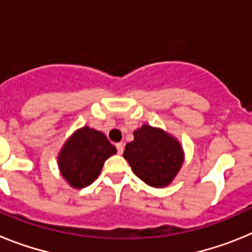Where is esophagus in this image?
Returning <instances> with one entry per match:
<instances>
[{
	"instance_id": "34e87169",
	"label": "esophagus",
	"mask_w": 252,
	"mask_h": 252,
	"mask_svg": "<svg viewBox=\"0 0 252 252\" xmlns=\"http://www.w3.org/2000/svg\"><path fill=\"white\" fill-rule=\"evenodd\" d=\"M116 149H117V153L121 155L124 153V144L122 142H119V144H116Z\"/></svg>"
}]
</instances>
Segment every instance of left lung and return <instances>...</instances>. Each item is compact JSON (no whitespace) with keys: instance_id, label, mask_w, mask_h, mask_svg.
Instances as JSON below:
<instances>
[{"instance_id":"1","label":"left lung","mask_w":252,"mask_h":252,"mask_svg":"<svg viewBox=\"0 0 252 252\" xmlns=\"http://www.w3.org/2000/svg\"><path fill=\"white\" fill-rule=\"evenodd\" d=\"M124 158L135 175L148 186L162 188L171 183L184 161L183 149L175 137L161 128L142 125L126 144Z\"/></svg>"}]
</instances>
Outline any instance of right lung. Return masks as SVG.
I'll use <instances>...</instances> for the list:
<instances>
[{
    "instance_id": "1",
    "label": "right lung",
    "mask_w": 252,
    "mask_h": 252,
    "mask_svg": "<svg viewBox=\"0 0 252 252\" xmlns=\"http://www.w3.org/2000/svg\"><path fill=\"white\" fill-rule=\"evenodd\" d=\"M116 153L104 133L84 126L66 140L58 155V164L69 186L81 189L98 178L104 161Z\"/></svg>"
}]
</instances>
